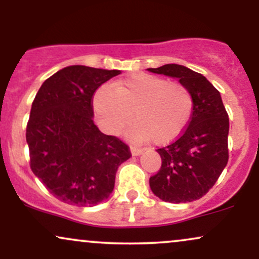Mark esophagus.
Here are the masks:
<instances>
[{
	"instance_id": "esophagus-1",
	"label": "esophagus",
	"mask_w": 259,
	"mask_h": 259,
	"mask_svg": "<svg viewBox=\"0 0 259 259\" xmlns=\"http://www.w3.org/2000/svg\"><path fill=\"white\" fill-rule=\"evenodd\" d=\"M130 151H132L133 156H140V154H142V152H144V150L139 146H132L130 147Z\"/></svg>"
}]
</instances>
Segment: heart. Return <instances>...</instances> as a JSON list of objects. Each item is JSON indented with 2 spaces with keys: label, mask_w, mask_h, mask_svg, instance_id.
<instances>
[{
  "label": "heart",
  "mask_w": 259,
  "mask_h": 259,
  "mask_svg": "<svg viewBox=\"0 0 259 259\" xmlns=\"http://www.w3.org/2000/svg\"><path fill=\"white\" fill-rule=\"evenodd\" d=\"M95 114L107 133L118 134L134 119L127 138L136 142L167 144L189 124L194 99L180 82L138 73L103 86L94 95Z\"/></svg>",
  "instance_id": "heart-1"
}]
</instances>
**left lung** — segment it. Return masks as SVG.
<instances>
[{
	"label": "left lung",
	"mask_w": 259,
	"mask_h": 259,
	"mask_svg": "<svg viewBox=\"0 0 259 259\" xmlns=\"http://www.w3.org/2000/svg\"><path fill=\"white\" fill-rule=\"evenodd\" d=\"M147 70L179 79L194 99L191 119L183 135L157 150L162 167L150 178V187L164 202L198 200L212 189L229 158V117L221 92L206 76L184 65L164 64Z\"/></svg>",
	"instance_id": "left-lung-1"
}]
</instances>
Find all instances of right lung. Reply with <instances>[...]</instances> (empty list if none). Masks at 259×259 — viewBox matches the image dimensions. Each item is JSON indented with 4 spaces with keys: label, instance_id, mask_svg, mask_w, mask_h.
<instances>
[{
    "label": "right lung",
    "instance_id": "obj_1",
    "mask_svg": "<svg viewBox=\"0 0 259 259\" xmlns=\"http://www.w3.org/2000/svg\"><path fill=\"white\" fill-rule=\"evenodd\" d=\"M120 70L69 65L38 89L26 126L30 168L64 203L92 207L114 189L118 167L130 158L127 145L95 125L92 96Z\"/></svg>",
    "mask_w": 259,
    "mask_h": 259
}]
</instances>
